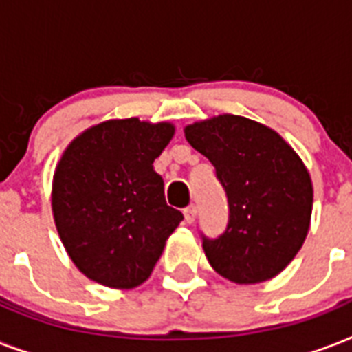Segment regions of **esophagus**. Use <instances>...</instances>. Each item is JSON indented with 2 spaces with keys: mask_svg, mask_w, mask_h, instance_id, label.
<instances>
[{
  "mask_svg": "<svg viewBox=\"0 0 352 352\" xmlns=\"http://www.w3.org/2000/svg\"><path fill=\"white\" fill-rule=\"evenodd\" d=\"M195 217H197V208H195V206H188V208L184 210V221H186L188 225H192L193 221H195Z\"/></svg>",
  "mask_w": 352,
  "mask_h": 352,
  "instance_id": "1",
  "label": "esophagus"
}]
</instances>
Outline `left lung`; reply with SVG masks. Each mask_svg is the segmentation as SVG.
Wrapping results in <instances>:
<instances>
[{
    "label": "left lung",
    "mask_w": 352,
    "mask_h": 352,
    "mask_svg": "<svg viewBox=\"0 0 352 352\" xmlns=\"http://www.w3.org/2000/svg\"><path fill=\"white\" fill-rule=\"evenodd\" d=\"M184 137L228 197L225 234L203 241L212 268L237 285L278 276L311 228L314 190L300 155L272 127L228 113L188 124Z\"/></svg>",
    "instance_id": "8db88e82"
}]
</instances>
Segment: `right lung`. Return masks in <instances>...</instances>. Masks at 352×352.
<instances>
[{
    "instance_id": "right-lung-1",
    "label": "right lung",
    "mask_w": 352,
    "mask_h": 352,
    "mask_svg": "<svg viewBox=\"0 0 352 352\" xmlns=\"http://www.w3.org/2000/svg\"><path fill=\"white\" fill-rule=\"evenodd\" d=\"M173 135L171 122L113 118L63 149L52 175V217L85 278L127 290L151 276L182 221L166 204L164 181L153 170Z\"/></svg>"
}]
</instances>
